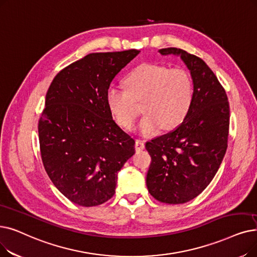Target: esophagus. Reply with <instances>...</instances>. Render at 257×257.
Masks as SVG:
<instances>
[{
    "label": "esophagus",
    "instance_id": "obj_1",
    "mask_svg": "<svg viewBox=\"0 0 257 257\" xmlns=\"http://www.w3.org/2000/svg\"><path fill=\"white\" fill-rule=\"evenodd\" d=\"M135 147H136V150H137V151L144 150V149H145V143H144L143 141H141V140H137V141H136Z\"/></svg>",
    "mask_w": 257,
    "mask_h": 257
}]
</instances>
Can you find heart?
<instances>
[{
	"mask_svg": "<svg viewBox=\"0 0 257 257\" xmlns=\"http://www.w3.org/2000/svg\"><path fill=\"white\" fill-rule=\"evenodd\" d=\"M126 89L111 85L106 91V102L117 124L132 128L139 110L135 101H143L146 113L139 129L151 136L162 126L176 127L184 120L191 108L194 95L192 77L183 68L144 63L136 67L125 79Z\"/></svg>",
	"mask_w": 257,
	"mask_h": 257,
	"instance_id": "obj_1",
	"label": "heart"
}]
</instances>
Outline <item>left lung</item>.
Listing matches in <instances>:
<instances>
[{
    "instance_id": "1",
    "label": "left lung",
    "mask_w": 257,
    "mask_h": 257,
    "mask_svg": "<svg viewBox=\"0 0 257 257\" xmlns=\"http://www.w3.org/2000/svg\"><path fill=\"white\" fill-rule=\"evenodd\" d=\"M160 53L182 59L190 71L194 95L180 126L146 143L151 156L146 184L159 202L184 204L205 190L224 159L229 102L225 89L202 59L173 47L161 49Z\"/></svg>"
}]
</instances>
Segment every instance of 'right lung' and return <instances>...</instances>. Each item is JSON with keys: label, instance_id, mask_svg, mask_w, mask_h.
Instances as JSON below:
<instances>
[{"label": "right lung", "instance_id": "1", "mask_svg": "<svg viewBox=\"0 0 257 257\" xmlns=\"http://www.w3.org/2000/svg\"><path fill=\"white\" fill-rule=\"evenodd\" d=\"M140 50L90 53L61 70L39 120L44 168L58 190L83 207L115 193L117 173L136 153L135 140L112 118L106 91Z\"/></svg>", "mask_w": 257, "mask_h": 257}]
</instances>
